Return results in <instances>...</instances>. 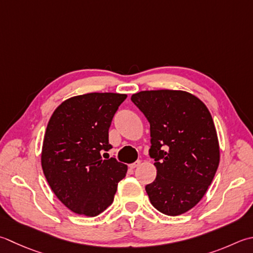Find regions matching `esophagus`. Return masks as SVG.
<instances>
[{
  "instance_id": "esophagus-1",
  "label": "esophagus",
  "mask_w": 253,
  "mask_h": 253,
  "mask_svg": "<svg viewBox=\"0 0 253 253\" xmlns=\"http://www.w3.org/2000/svg\"><path fill=\"white\" fill-rule=\"evenodd\" d=\"M140 161L138 160V161H136V162H133V163H131V165H129V168L130 169H135V168H137L138 166H140Z\"/></svg>"
}]
</instances>
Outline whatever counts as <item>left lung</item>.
Wrapping results in <instances>:
<instances>
[{"instance_id": "8db88e82", "label": "left lung", "mask_w": 253, "mask_h": 253, "mask_svg": "<svg viewBox=\"0 0 253 253\" xmlns=\"http://www.w3.org/2000/svg\"><path fill=\"white\" fill-rule=\"evenodd\" d=\"M131 101L150 124L149 155L157 177L146 185L152 206L177 216L199 203L219 165V143L209 108L185 91L132 94Z\"/></svg>"}]
</instances>
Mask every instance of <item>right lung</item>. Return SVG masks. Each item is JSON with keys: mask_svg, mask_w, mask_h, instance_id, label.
<instances>
[{"mask_svg": "<svg viewBox=\"0 0 253 253\" xmlns=\"http://www.w3.org/2000/svg\"><path fill=\"white\" fill-rule=\"evenodd\" d=\"M126 94L87 93L62 102L44 132L42 167L58 200L79 215L94 217L114 201L127 166L108 151V129Z\"/></svg>", "mask_w": 253, "mask_h": 253, "instance_id": "1", "label": "right lung"}]
</instances>
